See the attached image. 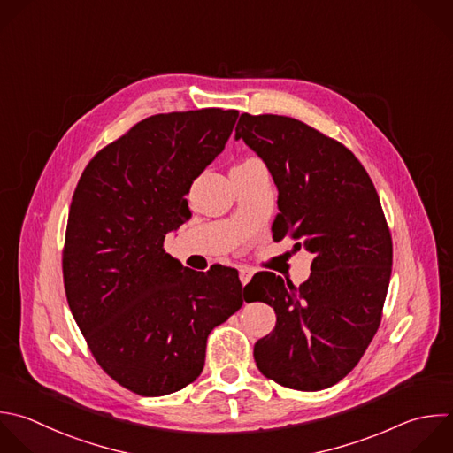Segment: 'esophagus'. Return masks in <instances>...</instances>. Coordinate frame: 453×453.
Here are the masks:
<instances>
[{"label": "esophagus", "mask_w": 453, "mask_h": 453, "mask_svg": "<svg viewBox=\"0 0 453 453\" xmlns=\"http://www.w3.org/2000/svg\"><path fill=\"white\" fill-rule=\"evenodd\" d=\"M253 273H255V271H253L251 267H241V269H239V280H241V283L246 285V283L251 280Z\"/></svg>", "instance_id": "1"}]
</instances>
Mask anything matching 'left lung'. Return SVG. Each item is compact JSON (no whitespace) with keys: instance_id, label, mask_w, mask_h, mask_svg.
<instances>
[{"instance_id":"obj_1","label":"left lung","mask_w":453,"mask_h":453,"mask_svg":"<svg viewBox=\"0 0 453 453\" xmlns=\"http://www.w3.org/2000/svg\"><path fill=\"white\" fill-rule=\"evenodd\" d=\"M235 138L264 159L278 188L273 239L290 237L313 255L299 287L269 271L246 285L250 303L276 311L255 363L285 388H329L357 365L380 324L393 244L379 195L345 145L301 120L242 113Z\"/></svg>"}]
</instances>
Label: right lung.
<instances>
[{"instance_id": "add662e5", "label": "right lung", "mask_w": 453, "mask_h": 453, "mask_svg": "<svg viewBox=\"0 0 453 453\" xmlns=\"http://www.w3.org/2000/svg\"><path fill=\"white\" fill-rule=\"evenodd\" d=\"M239 111L152 115L101 149L73 196L64 285L101 368L142 396L191 384L207 336L246 301L239 274L184 267L165 235L191 212L186 195L232 134Z\"/></svg>"}]
</instances>
